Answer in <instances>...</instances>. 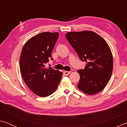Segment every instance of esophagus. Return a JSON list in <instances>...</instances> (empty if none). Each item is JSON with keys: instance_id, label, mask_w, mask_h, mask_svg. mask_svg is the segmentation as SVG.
Returning <instances> with one entry per match:
<instances>
[{"instance_id": "obj_1", "label": "esophagus", "mask_w": 127, "mask_h": 127, "mask_svg": "<svg viewBox=\"0 0 127 127\" xmlns=\"http://www.w3.org/2000/svg\"><path fill=\"white\" fill-rule=\"evenodd\" d=\"M70 73V72H68V71H64L63 74L65 75V76H68Z\"/></svg>"}]
</instances>
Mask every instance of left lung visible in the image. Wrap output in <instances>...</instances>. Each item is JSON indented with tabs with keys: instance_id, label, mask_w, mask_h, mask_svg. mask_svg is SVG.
I'll list each match as a JSON object with an SVG mask.
<instances>
[{
	"instance_id": "8db88e82",
	"label": "left lung",
	"mask_w": 127,
	"mask_h": 127,
	"mask_svg": "<svg viewBox=\"0 0 127 127\" xmlns=\"http://www.w3.org/2000/svg\"><path fill=\"white\" fill-rule=\"evenodd\" d=\"M65 37L82 61L86 62L84 69L78 70V89L94 95L104 89L110 79L113 68L112 53L105 40L94 32H69Z\"/></svg>"
}]
</instances>
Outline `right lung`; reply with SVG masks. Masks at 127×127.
<instances>
[{
    "label": "right lung",
    "mask_w": 127,
    "mask_h": 127,
    "mask_svg": "<svg viewBox=\"0 0 127 127\" xmlns=\"http://www.w3.org/2000/svg\"><path fill=\"white\" fill-rule=\"evenodd\" d=\"M59 37L58 32H42L33 36L23 46L20 59V72L23 80L34 94L40 97L50 95L57 89L62 72L45 64Z\"/></svg>",
    "instance_id": "1"
}]
</instances>
